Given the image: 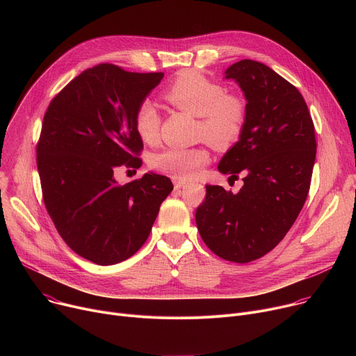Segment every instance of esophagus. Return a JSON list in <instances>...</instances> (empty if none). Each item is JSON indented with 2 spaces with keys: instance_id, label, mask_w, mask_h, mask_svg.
Here are the masks:
<instances>
[{
  "instance_id": "obj_1",
  "label": "esophagus",
  "mask_w": 356,
  "mask_h": 356,
  "mask_svg": "<svg viewBox=\"0 0 356 356\" xmlns=\"http://www.w3.org/2000/svg\"><path fill=\"white\" fill-rule=\"evenodd\" d=\"M173 184H175V188L179 190V188L186 186V181L184 180H179V179H173Z\"/></svg>"
}]
</instances>
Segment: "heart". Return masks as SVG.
<instances>
[{
  "mask_svg": "<svg viewBox=\"0 0 356 356\" xmlns=\"http://www.w3.org/2000/svg\"><path fill=\"white\" fill-rule=\"evenodd\" d=\"M165 98L175 107L201 118L200 132L216 146H227L234 142L245 122L242 101L217 83L210 81L198 72L181 73L165 91ZM135 131L145 143H154L159 132V115L150 101H143L135 113ZM210 159L207 149L168 147L152 158V166L179 180H187L197 175Z\"/></svg>",
  "mask_w": 356,
  "mask_h": 356,
  "instance_id": "heart-1",
  "label": "heart"
}]
</instances>
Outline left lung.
Wrapping results in <instances>:
<instances>
[{"label":"left lung","instance_id":"left-lung-1","mask_svg":"<svg viewBox=\"0 0 356 356\" xmlns=\"http://www.w3.org/2000/svg\"><path fill=\"white\" fill-rule=\"evenodd\" d=\"M245 97V122L218 170L238 193L206 186L195 211L206 245L220 258L248 264L266 255L287 234L306 202L316 161V134L300 91L264 63L243 59L224 72Z\"/></svg>","mask_w":356,"mask_h":356}]
</instances>
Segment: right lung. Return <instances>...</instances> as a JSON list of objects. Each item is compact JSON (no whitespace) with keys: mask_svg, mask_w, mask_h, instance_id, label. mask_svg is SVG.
Segmentation results:
<instances>
[{"mask_svg":"<svg viewBox=\"0 0 356 356\" xmlns=\"http://www.w3.org/2000/svg\"><path fill=\"white\" fill-rule=\"evenodd\" d=\"M163 73L103 63L73 79L49 104L36 147L43 201L63 241L84 259L115 265L145 243L169 177L145 173L124 186L114 173L140 168L135 113Z\"/></svg>","mask_w":356,"mask_h":356,"instance_id":"right-lung-1","label":"right lung"}]
</instances>
